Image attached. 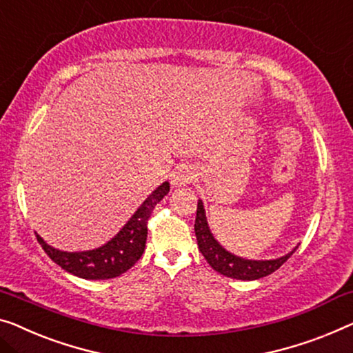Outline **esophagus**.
<instances>
[{"label": "esophagus", "mask_w": 353, "mask_h": 353, "mask_svg": "<svg viewBox=\"0 0 353 353\" xmlns=\"http://www.w3.org/2000/svg\"><path fill=\"white\" fill-rule=\"evenodd\" d=\"M194 179V172L190 166H179L171 174V183L174 187H185Z\"/></svg>", "instance_id": "34e87169"}]
</instances>
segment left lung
<instances>
[{"label": "left lung", "mask_w": 353, "mask_h": 353, "mask_svg": "<svg viewBox=\"0 0 353 353\" xmlns=\"http://www.w3.org/2000/svg\"><path fill=\"white\" fill-rule=\"evenodd\" d=\"M194 234H196L199 252H201L209 265L212 266V270L227 277L239 279V281H256V279L272 274L296 250V247H294L287 255L279 256L276 260H247L243 259V256L231 254L227 249H223L219 241L214 238V234L210 233L206 210H204L201 199H198Z\"/></svg>", "instance_id": "left-lung-1"}]
</instances>
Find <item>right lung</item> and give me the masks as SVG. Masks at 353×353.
I'll use <instances>...</instances> for the list:
<instances>
[{
	"instance_id": "right-lung-1",
	"label": "right lung",
	"mask_w": 353,
	"mask_h": 353,
	"mask_svg": "<svg viewBox=\"0 0 353 353\" xmlns=\"http://www.w3.org/2000/svg\"><path fill=\"white\" fill-rule=\"evenodd\" d=\"M168 192H170V182H163L145 198V201L131 215L123 228L98 249L65 252L47 244L39 234H36V238L46 254L71 274L88 281L114 279L128 271L143 256L147 239V222L152 210L166 196Z\"/></svg>"
}]
</instances>
